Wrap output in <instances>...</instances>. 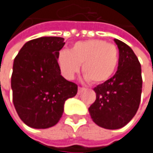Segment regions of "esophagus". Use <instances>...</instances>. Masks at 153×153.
Listing matches in <instances>:
<instances>
[{
  "label": "esophagus",
  "instance_id": "obj_1",
  "mask_svg": "<svg viewBox=\"0 0 153 153\" xmlns=\"http://www.w3.org/2000/svg\"><path fill=\"white\" fill-rule=\"evenodd\" d=\"M82 90H84V88H82V87H79V88H78V93L79 94Z\"/></svg>",
  "mask_w": 153,
  "mask_h": 153
}]
</instances>
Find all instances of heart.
I'll list each match as a JSON object with an SVG mask.
<instances>
[{
	"mask_svg": "<svg viewBox=\"0 0 153 153\" xmlns=\"http://www.w3.org/2000/svg\"><path fill=\"white\" fill-rule=\"evenodd\" d=\"M119 58V50L114 44L103 40H88L74 43L70 50H60L56 62L65 79H73L82 65L86 79L97 84L106 81L114 74Z\"/></svg>",
	"mask_w": 153,
	"mask_h": 153,
	"instance_id": "obj_1",
	"label": "heart"
}]
</instances>
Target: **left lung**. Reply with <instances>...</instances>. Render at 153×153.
Listing matches in <instances>:
<instances>
[{"instance_id":"obj_1","label":"left lung","mask_w":153,"mask_h":153,"mask_svg":"<svg viewBox=\"0 0 153 153\" xmlns=\"http://www.w3.org/2000/svg\"><path fill=\"white\" fill-rule=\"evenodd\" d=\"M114 42L119 48L118 70L94 88L97 98L88 108L93 121L107 129L120 128L133 119L139 108L143 86L137 56L123 42Z\"/></svg>"}]
</instances>
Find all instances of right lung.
<instances>
[{"label":"right lung","instance_id":"add662e5","mask_svg":"<svg viewBox=\"0 0 153 153\" xmlns=\"http://www.w3.org/2000/svg\"><path fill=\"white\" fill-rule=\"evenodd\" d=\"M64 41L61 37L31 40L14 59L13 104L19 118L33 128L55 126L63 115L65 102L77 94V84L61 75L56 62Z\"/></svg>","mask_w":153,"mask_h":153}]
</instances>
